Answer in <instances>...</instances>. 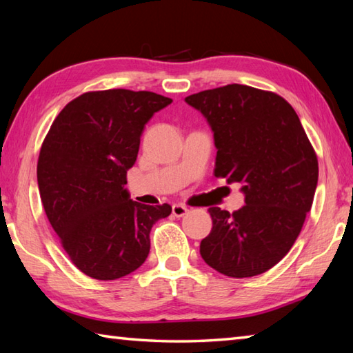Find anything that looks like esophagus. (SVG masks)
I'll return each instance as SVG.
<instances>
[{
	"label": "esophagus",
	"mask_w": 353,
	"mask_h": 353,
	"mask_svg": "<svg viewBox=\"0 0 353 353\" xmlns=\"http://www.w3.org/2000/svg\"><path fill=\"white\" fill-rule=\"evenodd\" d=\"M188 211H190V209L183 206V205H179V203L172 205V215H174V216H183V215L188 214Z\"/></svg>",
	"instance_id": "34e87169"
}]
</instances>
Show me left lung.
<instances>
[{
  "instance_id": "left-lung-1",
  "label": "left lung",
  "mask_w": 353,
  "mask_h": 353,
  "mask_svg": "<svg viewBox=\"0 0 353 353\" xmlns=\"http://www.w3.org/2000/svg\"><path fill=\"white\" fill-rule=\"evenodd\" d=\"M214 133L215 176L243 183L245 205L209 208L212 230L200 243L209 267L252 277L274 267L311 211L319 162L296 110L281 95L228 85L186 97Z\"/></svg>"
}]
</instances>
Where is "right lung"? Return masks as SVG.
I'll list each match as a JSON object with an SVG mask.
<instances>
[{"mask_svg": "<svg viewBox=\"0 0 353 353\" xmlns=\"http://www.w3.org/2000/svg\"><path fill=\"white\" fill-rule=\"evenodd\" d=\"M171 99L108 89L70 101L51 124L37 161L48 221L81 273L114 281L139 268L153 224L171 206L142 205L127 191L145 124Z\"/></svg>", "mask_w": 353, "mask_h": 353, "instance_id": "1", "label": "right lung"}]
</instances>
